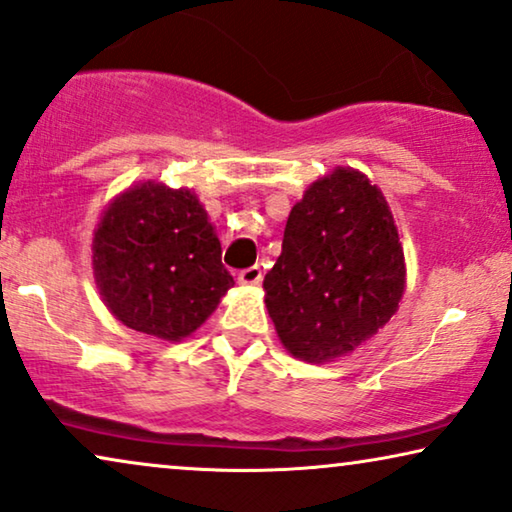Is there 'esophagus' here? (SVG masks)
<instances>
[{"label": "esophagus", "instance_id": "esophagus-1", "mask_svg": "<svg viewBox=\"0 0 512 512\" xmlns=\"http://www.w3.org/2000/svg\"><path fill=\"white\" fill-rule=\"evenodd\" d=\"M238 283L241 285H260L262 283V269L257 267H248V269H241L238 271Z\"/></svg>", "mask_w": 512, "mask_h": 512}]
</instances>
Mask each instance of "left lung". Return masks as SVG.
Returning <instances> with one entry per match:
<instances>
[{"instance_id":"left-lung-1","label":"left lung","mask_w":512,"mask_h":512,"mask_svg":"<svg viewBox=\"0 0 512 512\" xmlns=\"http://www.w3.org/2000/svg\"><path fill=\"white\" fill-rule=\"evenodd\" d=\"M264 302L295 358L327 363L377 335L405 292V255L384 194L335 168L290 210Z\"/></svg>"}]
</instances>
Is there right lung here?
<instances>
[{
    "label": "right lung",
    "mask_w": 512,
    "mask_h": 512,
    "mask_svg": "<svg viewBox=\"0 0 512 512\" xmlns=\"http://www.w3.org/2000/svg\"><path fill=\"white\" fill-rule=\"evenodd\" d=\"M93 274L121 323L166 342L192 335L234 285L196 194L159 182L109 203L93 236Z\"/></svg>",
    "instance_id": "obj_1"
}]
</instances>
